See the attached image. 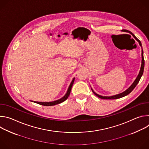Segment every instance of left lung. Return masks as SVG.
Listing matches in <instances>:
<instances>
[{"instance_id": "left-lung-1", "label": "left lung", "mask_w": 149, "mask_h": 149, "mask_svg": "<svg viewBox=\"0 0 149 149\" xmlns=\"http://www.w3.org/2000/svg\"><path fill=\"white\" fill-rule=\"evenodd\" d=\"M128 31H127V30L126 31V32H128ZM129 32L130 33L134 36V38L139 42V43L141 47H142L140 40H139V39L134 36V35L133 34L132 32H129ZM141 57H142L141 65V68H140V72H139V75H138V76L137 77L136 80L134 81V82L133 83V84L132 85V86H131L128 89H127V90H125L124 92H123V93H120V94H119L116 95L111 96V97H103V96H101V95H100L96 94V93L91 89L92 91H93V93H94L96 96H97L98 97H99L100 98H101V99H106V100H107V99H110V100H112V99H117V98H120L123 97H124V96H125V95H128L129 94H130V93L133 90V89L136 87V86H137V84L138 82H139V81H140V78H141V77L143 74L144 67V56H143V49H142V52H141Z\"/></svg>"}]
</instances>
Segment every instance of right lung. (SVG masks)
<instances>
[{
	"label": "right lung",
	"mask_w": 149,
	"mask_h": 149,
	"mask_svg": "<svg viewBox=\"0 0 149 149\" xmlns=\"http://www.w3.org/2000/svg\"><path fill=\"white\" fill-rule=\"evenodd\" d=\"M74 79L75 78H74L72 82H71L70 86H69V88L67 90V93L65 94V95L63 96L62 98H61V99L58 100H56V101H52V102H36V101H34L35 103H37V104H39L40 105H45V106H52V105H56V104H60L62 102H63L64 101H65L68 97H69L70 94V93H71V88H72V85L74 84Z\"/></svg>",
	"instance_id": "1"
}]
</instances>
